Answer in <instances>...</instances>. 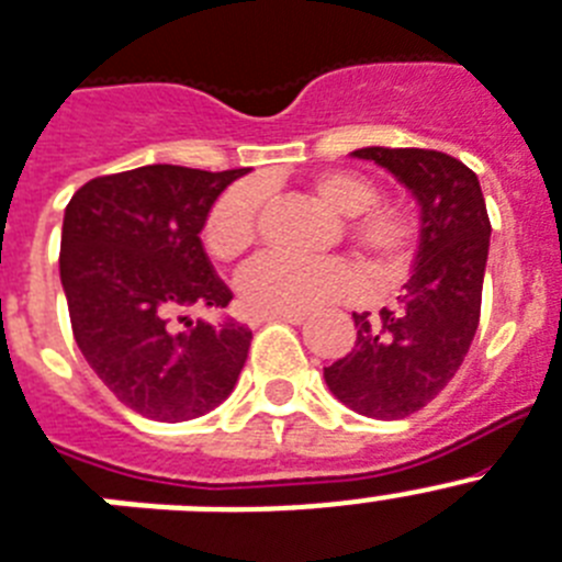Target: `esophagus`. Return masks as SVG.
Masks as SVG:
<instances>
[{"mask_svg":"<svg viewBox=\"0 0 562 562\" xmlns=\"http://www.w3.org/2000/svg\"><path fill=\"white\" fill-rule=\"evenodd\" d=\"M271 319H282V323H305V314H259L257 323H271Z\"/></svg>","mask_w":562,"mask_h":562,"instance_id":"obj_1","label":"esophagus"}]
</instances>
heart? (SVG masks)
Returning a JSON list of instances; mask_svg holds the SVG:
<instances>
[{
	"instance_id": "heart-1",
	"label": "heart",
	"mask_w": 562,
	"mask_h": 562,
	"mask_svg": "<svg viewBox=\"0 0 562 562\" xmlns=\"http://www.w3.org/2000/svg\"><path fill=\"white\" fill-rule=\"evenodd\" d=\"M311 193L337 216H351L348 234L376 273L403 268L412 251V220L400 209L374 205L376 188L371 179L351 171H328L311 182ZM257 209L254 188H234L216 202L202 231L211 257L231 262L251 248L257 237ZM357 289L360 273L346 259L305 262L268 254L248 262L237 277L239 300L251 314H308L348 300Z\"/></svg>"
}]
</instances>
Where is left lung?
<instances>
[{"mask_svg":"<svg viewBox=\"0 0 562 562\" xmlns=\"http://www.w3.org/2000/svg\"><path fill=\"white\" fill-rule=\"evenodd\" d=\"M397 177L419 205L414 273L397 308L351 314L357 342L323 371L351 412L400 419L431 403L463 366L477 334L492 223L477 173L426 148L351 150Z\"/></svg>","mask_w":562,"mask_h":562,"instance_id":"1","label":"left lung"}]
</instances>
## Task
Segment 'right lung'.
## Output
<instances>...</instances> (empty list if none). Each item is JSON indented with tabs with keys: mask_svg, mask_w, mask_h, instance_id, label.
Wrapping results in <instances>:
<instances>
[{
	"mask_svg": "<svg viewBox=\"0 0 562 562\" xmlns=\"http://www.w3.org/2000/svg\"><path fill=\"white\" fill-rule=\"evenodd\" d=\"M245 173L145 165L85 182L65 209L59 280L74 339L143 417H202L237 385L251 328L228 317L193 323L188 311L225 308L234 296L200 234L216 196Z\"/></svg>",
	"mask_w": 562,
	"mask_h": 562,
	"instance_id": "obj_1",
	"label": "right lung"
}]
</instances>
